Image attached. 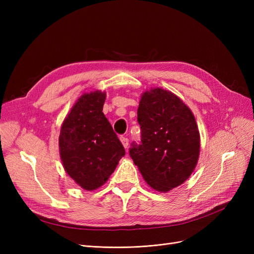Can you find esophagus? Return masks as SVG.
Returning <instances> with one entry per match:
<instances>
[{"instance_id": "1", "label": "esophagus", "mask_w": 254, "mask_h": 254, "mask_svg": "<svg viewBox=\"0 0 254 254\" xmlns=\"http://www.w3.org/2000/svg\"><path fill=\"white\" fill-rule=\"evenodd\" d=\"M120 140H121L123 146H124L125 148H127V147H128V144H129V140L127 139V137H126V136H121Z\"/></svg>"}]
</instances>
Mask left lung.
<instances>
[{
  "mask_svg": "<svg viewBox=\"0 0 254 254\" xmlns=\"http://www.w3.org/2000/svg\"><path fill=\"white\" fill-rule=\"evenodd\" d=\"M137 122L141 145L129 153L144 180L157 191L167 193L194 172L200 153V134L189 106L173 92L150 88L141 95Z\"/></svg>",
  "mask_w": 254,
  "mask_h": 254,
  "instance_id": "8db88e82",
  "label": "left lung"
}]
</instances>
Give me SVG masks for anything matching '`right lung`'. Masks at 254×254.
Returning <instances> with one entry per match:
<instances>
[{"mask_svg": "<svg viewBox=\"0 0 254 254\" xmlns=\"http://www.w3.org/2000/svg\"><path fill=\"white\" fill-rule=\"evenodd\" d=\"M106 92L83 93L67 113L59 134V153L64 171L86 190L108 181L125 149L105 117Z\"/></svg>", "mask_w": 254, "mask_h": 254, "instance_id": "right-lung-1", "label": "right lung"}]
</instances>
